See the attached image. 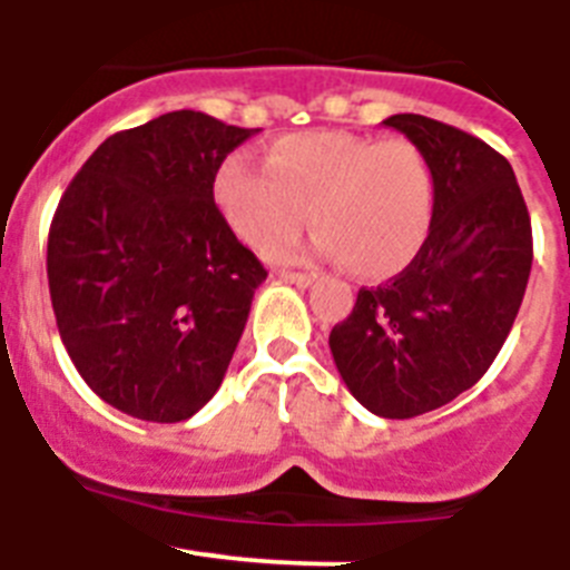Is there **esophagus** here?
I'll return each mask as SVG.
<instances>
[{
	"label": "esophagus",
	"mask_w": 570,
	"mask_h": 570,
	"mask_svg": "<svg viewBox=\"0 0 570 570\" xmlns=\"http://www.w3.org/2000/svg\"><path fill=\"white\" fill-rule=\"evenodd\" d=\"M278 278L286 281V284L301 286V289H309V286L317 281V275L315 273H289V269H281Z\"/></svg>",
	"instance_id": "obj_1"
}]
</instances>
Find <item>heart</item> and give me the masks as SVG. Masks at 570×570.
<instances>
[{
	"instance_id": "b5f03b06",
	"label": "heart",
	"mask_w": 570,
	"mask_h": 570,
	"mask_svg": "<svg viewBox=\"0 0 570 570\" xmlns=\"http://www.w3.org/2000/svg\"><path fill=\"white\" fill-rule=\"evenodd\" d=\"M213 202L224 224L261 253L297 238L312 213L321 229L312 244L317 255L346 261L363 281H386L423 253L434 222V176L409 141L312 130L278 138L266 167L244 153L224 158Z\"/></svg>"
}]
</instances>
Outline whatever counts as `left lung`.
Returning <instances> with one entry per match:
<instances>
[{
	"mask_svg": "<svg viewBox=\"0 0 570 570\" xmlns=\"http://www.w3.org/2000/svg\"><path fill=\"white\" fill-rule=\"evenodd\" d=\"M383 125L403 132L432 167V233L409 269L357 292L330 348L361 406L406 420L445 406L494 363L520 312L534 249L520 184L500 153L417 112Z\"/></svg>",
	"mask_w": 570,
	"mask_h": 570,
	"instance_id": "8db88e82",
	"label": "left lung"
}]
</instances>
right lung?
Here are the masks:
<instances>
[{
  "label": "right lung",
  "instance_id": "1",
  "mask_svg": "<svg viewBox=\"0 0 570 570\" xmlns=\"http://www.w3.org/2000/svg\"><path fill=\"white\" fill-rule=\"evenodd\" d=\"M253 132L164 112L101 141L61 196L56 326L87 386L130 417H193L227 374L266 269L215 209L213 178Z\"/></svg>",
  "mask_w": 570,
  "mask_h": 570
}]
</instances>
